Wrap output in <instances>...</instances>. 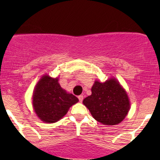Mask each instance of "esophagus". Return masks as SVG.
Returning a JSON list of instances; mask_svg holds the SVG:
<instances>
[{"instance_id": "1", "label": "esophagus", "mask_w": 160, "mask_h": 160, "mask_svg": "<svg viewBox=\"0 0 160 160\" xmlns=\"http://www.w3.org/2000/svg\"><path fill=\"white\" fill-rule=\"evenodd\" d=\"M78 100H79V102H82L83 101V99H84V96H83V95H79L78 97Z\"/></svg>"}]
</instances>
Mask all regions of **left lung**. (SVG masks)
<instances>
[{
	"instance_id": "1",
	"label": "left lung",
	"mask_w": 160,
	"mask_h": 160,
	"mask_svg": "<svg viewBox=\"0 0 160 160\" xmlns=\"http://www.w3.org/2000/svg\"><path fill=\"white\" fill-rule=\"evenodd\" d=\"M92 95L83 103L94 119L106 125H116L123 120L130 110L128 94L116 78L102 83L95 81Z\"/></svg>"
}]
</instances>
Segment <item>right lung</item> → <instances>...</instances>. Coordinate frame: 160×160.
Returning a JSON list of instances; mask_svg holds the SVG:
<instances>
[{"mask_svg": "<svg viewBox=\"0 0 160 160\" xmlns=\"http://www.w3.org/2000/svg\"><path fill=\"white\" fill-rule=\"evenodd\" d=\"M58 78L44 75L35 87L32 106L36 115L46 123H54L64 117L70 107L78 102L73 94L60 87Z\"/></svg>", "mask_w": 160, "mask_h": 160, "instance_id": "1", "label": "right lung"}]
</instances>
